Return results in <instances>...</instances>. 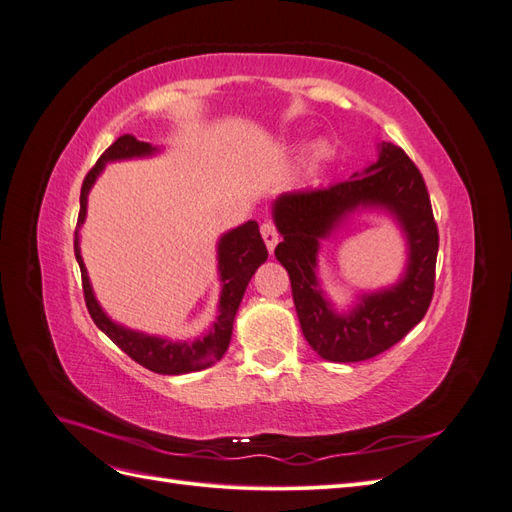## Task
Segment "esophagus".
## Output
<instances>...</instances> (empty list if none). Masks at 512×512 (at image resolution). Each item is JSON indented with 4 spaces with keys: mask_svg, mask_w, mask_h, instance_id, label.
<instances>
[{
    "mask_svg": "<svg viewBox=\"0 0 512 512\" xmlns=\"http://www.w3.org/2000/svg\"><path fill=\"white\" fill-rule=\"evenodd\" d=\"M260 232H262V239H265L267 250H269V252H273V250H275V245H277V241H280V235H277L275 226H273L271 222H265V224L260 226Z\"/></svg>",
    "mask_w": 512,
    "mask_h": 512,
    "instance_id": "1",
    "label": "esophagus"
}]
</instances>
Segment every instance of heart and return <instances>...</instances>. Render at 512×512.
I'll list each match as a JSON object with an SVG mask.
<instances>
[{
	"instance_id": "heart-1",
	"label": "heart",
	"mask_w": 512,
	"mask_h": 512,
	"mask_svg": "<svg viewBox=\"0 0 512 512\" xmlns=\"http://www.w3.org/2000/svg\"><path fill=\"white\" fill-rule=\"evenodd\" d=\"M331 145L329 141H318L307 151V168H318L324 160L331 158Z\"/></svg>"
}]
</instances>
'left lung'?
<instances>
[{
  "label": "left lung",
  "mask_w": 512,
  "mask_h": 512,
  "mask_svg": "<svg viewBox=\"0 0 512 512\" xmlns=\"http://www.w3.org/2000/svg\"><path fill=\"white\" fill-rule=\"evenodd\" d=\"M391 217L407 241V267L391 287L357 295L346 310L326 297L317 275L321 241L334 236L354 212ZM273 222L282 235L275 258L290 275L292 299L307 344L322 359L359 363L395 346L423 320L433 297L438 226L423 175L404 149L382 141L378 160L329 190L280 194Z\"/></svg>",
  "instance_id": "obj_1"
}]
</instances>
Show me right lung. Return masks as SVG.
Returning a JSON list of instances; mask_svg holds the SVG:
<instances>
[{"label":"right lung","mask_w":512,"mask_h":512,"mask_svg":"<svg viewBox=\"0 0 512 512\" xmlns=\"http://www.w3.org/2000/svg\"><path fill=\"white\" fill-rule=\"evenodd\" d=\"M160 151L162 147L158 145L136 141L132 134H123L102 153V158L89 170L81 188L79 224H76L74 232V256L81 267L85 303L91 318L96 322V327L138 365L147 367L149 371H156V374L179 376L190 374V371L207 369L215 361L222 359L230 344L232 324H235L243 292L247 284H250L256 269L267 260L269 254L265 241L260 237L258 222L254 220H247L245 224L224 232L218 241V275L222 282L218 316H215L213 324L203 335H198L194 339H183V342L177 339V342H173V339H166L160 335H149L143 331L123 327V324L108 316L98 303L94 288H91L89 273L81 256V228L87 218V198L108 162L151 158L158 156Z\"/></svg>","instance_id":"1"}]
</instances>
